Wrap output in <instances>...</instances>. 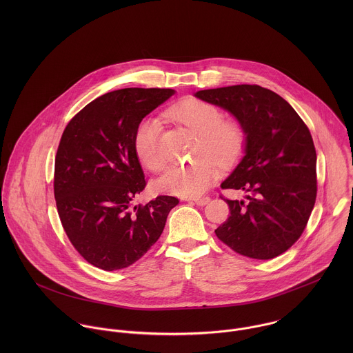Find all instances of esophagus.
<instances>
[{
  "label": "esophagus",
  "instance_id": "esophagus-1",
  "mask_svg": "<svg viewBox=\"0 0 353 353\" xmlns=\"http://www.w3.org/2000/svg\"><path fill=\"white\" fill-rule=\"evenodd\" d=\"M193 201L196 202L199 206H203L210 201V199L209 197H197V199H193Z\"/></svg>",
  "mask_w": 353,
  "mask_h": 353
}]
</instances>
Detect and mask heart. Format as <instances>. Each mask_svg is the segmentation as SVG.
I'll use <instances>...</instances> for the list:
<instances>
[{"instance_id": "1", "label": "heart", "mask_w": 353, "mask_h": 353, "mask_svg": "<svg viewBox=\"0 0 353 353\" xmlns=\"http://www.w3.org/2000/svg\"><path fill=\"white\" fill-rule=\"evenodd\" d=\"M170 114L179 123L197 133L194 154L199 156L186 165L170 167L154 183L157 192L194 197L212 186L219 175L217 163L234 164L243 153L246 133L242 125L232 119H220V110L208 101L189 98L175 104ZM159 123L143 119L134 133L133 147L140 163L151 171H159L163 160L157 147Z\"/></svg>"}]
</instances>
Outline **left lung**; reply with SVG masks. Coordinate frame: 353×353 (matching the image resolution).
Wrapping results in <instances>:
<instances>
[{
    "instance_id": "8db88e82",
    "label": "left lung",
    "mask_w": 353,
    "mask_h": 353,
    "mask_svg": "<svg viewBox=\"0 0 353 353\" xmlns=\"http://www.w3.org/2000/svg\"><path fill=\"white\" fill-rule=\"evenodd\" d=\"M196 98L231 112L246 133L245 156L221 189L243 190L225 200L230 217L214 231L234 252L270 259L302 235L316 199V152L292 105L259 85L203 90Z\"/></svg>"
}]
</instances>
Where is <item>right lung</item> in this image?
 <instances>
[{"instance_id":"1","label":"right lung","mask_w":353,"mask_h":353,"mask_svg":"<svg viewBox=\"0 0 353 353\" xmlns=\"http://www.w3.org/2000/svg\"><path fill=\"white\" fill-rule=\"evenodd\" d=\"M174 94L170 88L104 94L77 112L62 133L54 170L58 214L74 249L99 269L118 270L140 259L179 203L159 196L132 209L147 185L133 147L136 129Z\"/></svg>"}]
</instances>
